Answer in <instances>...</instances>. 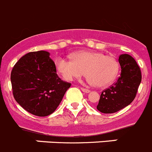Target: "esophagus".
Listing matches in <instances>:
<instances>
[{
  "mask_svg": "<svg viewBox=\"0 0 152 152\" xmlns=\"http://www.w3.org/2000/svg\"><path fill=\"white\" fill-rule=\"evenodd\" d=\"M80 90H81L83 93H88L90 92V90H88V89H86V88H83V87H81V88H80Z\"/></svg>",
  "mask_w": 152,
  "mask_h": 152,
  "instance_id": "esophagus-1",
  "label": "esophagus"
}]
</instances>
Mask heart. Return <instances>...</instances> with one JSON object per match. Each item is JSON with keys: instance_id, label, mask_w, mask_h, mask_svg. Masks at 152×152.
I'll return each mask as SVG.
<instances>
[{"instance_id": "heart-1", "label": "heart", "mask_w": 152, "mask_h": 152, "mask_svg": "<svg viewBox=\"0 0 152 152\" xmlns=\"http://www.w3.org/2000/svg\"><path fill=\"white\" fill-rule=\"evenodd\" d=\"M56 68L62 77L68 81L87 75L91 85L105 87L116 78L119 63L112 56L99 52L82 51L73 54V59L60 56L56 59Z\"/></svg>"}]
</instances>
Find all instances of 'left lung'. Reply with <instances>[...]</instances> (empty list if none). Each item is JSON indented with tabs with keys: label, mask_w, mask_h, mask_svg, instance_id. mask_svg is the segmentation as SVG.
Listing matches in <instances>:
<instances>
[{
	"label": "left lung",
	"mask_w": 152,
	"mask_h": 152,
	"mask_svg": "<svg viewBox=\"0 0 152 152\" xmlns=\"http://www.w3.org/2000/svg\"><path fill=\"white\" fill-rule=\"evenodd\" d=\"M118 62L121 68V76L116 83L100 95L96 108L102 113H115L130 105L141 83V71L131 56L122 54Z\"/></svg>",
	"instance_id": "8db88e82"
}]
</instances>
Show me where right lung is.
Listing matches in <instances>:
<instances>
[{"instance_id":"1","label":"right lung","mask_w":152,"mask_h":152,"mask_svg":"<svg viewBox=\"0 0 152 152\" xmlns=\"http://www.w3.org/2000/svg\"><path fill=\"white\" fill-rule=\"evenodd\" d=\"M10 79L16 101L39 117L54 112L71 87L70 83L59 78L50 53L44 50L21 57L12 68Z\"/></svg>"}]
</instances>
